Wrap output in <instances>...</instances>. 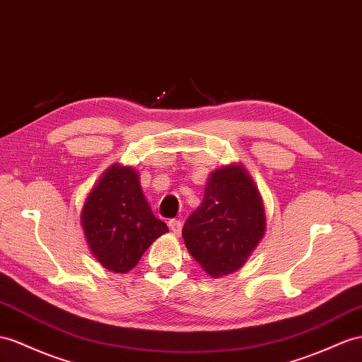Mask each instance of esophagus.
I'll return each mask as SVG.
<instances>
[{
    "label": "esophagus",
    "instance_id": "1",
    "mask_svg": "<svg viewBox=\"0 0 362 362\" xmlns=\"http://www.w3.org/2000/svg\"><path fill=\"white\" fill-rule=\"evenodd\" d=\"M168 226L174 235H180V233H182V221L180 220H170Z\"/></svg>",
    "mask_w": 362,
    "mask_h": 362
}]
</instances>
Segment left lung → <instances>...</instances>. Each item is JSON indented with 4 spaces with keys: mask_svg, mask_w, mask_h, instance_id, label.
I'll list each match as a JSON object with an SVG mask.
<instances>
[{
    "mask_svg": "<svg viewBox=\"0 0 362 362\" xmlns=\"http://www.w3.org/2000/svg\"><path fill=\"white\" fill-rule=\"evenodd\" d=\"M264 233L262 194L242 163H230L209 174L203 202L187 220L182 235L202 269L220 278L249 260Z\"/></svg>",
    "mask_w": 362,
    "mask_h": 362,
    "instance_id": "obj_1",
    "label": "left lung"
}]
</instances>
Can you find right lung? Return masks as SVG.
Segmentation results:
<instances>
[{
  "instance_id": "add662e5",
  "label": "right lung",
  "mask_w": 362,
  "mask_h": 362,
  "mask_svg": "<svg viewBox=\"0 0 362 362\" xmlns=\"http://www.w3.org/2000/svg\"><path fill=\"white\" fill-rule=\"evenodd\" d=\"M91 255L105 269L127 274L168 226L156 218L133 166L113 163L93 185L81 209Z\"/></svg>"
}]
</instances>
